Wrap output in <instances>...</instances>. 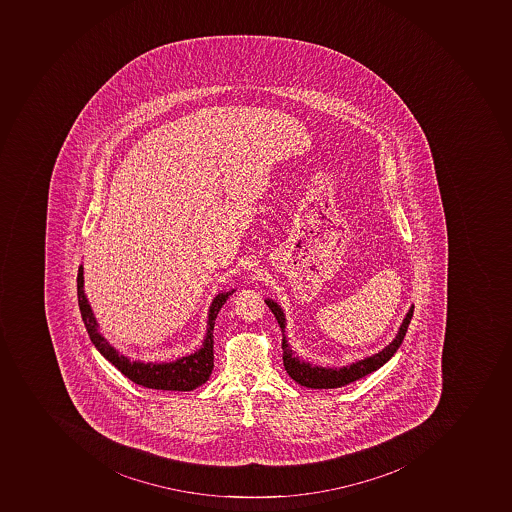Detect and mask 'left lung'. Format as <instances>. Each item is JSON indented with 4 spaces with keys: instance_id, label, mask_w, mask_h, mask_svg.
Segmentation results:
<instances>
[{
    "instance_id": "left-lung-1",
    "label": "left lung",
    "mask_w": 512,
    "mask_h": 512,
    "mask_svg": "<svg viewBox=\"0 0 512 512\" xmlns=\"http://www.w3.org/2000/svg\"><path fill=\"white\" fill-rule=\"evenodd\" d=\"M264 301L269 306V310L274 313L275 319H277V323L282 329V348H284L282 358H284V366L288 376L300 386L311 387V389H335V387L347 386V384L355 383L358 379L365 378L366 374L373 373V371L379 370L381 366L386 365L387 361L394 357V353L399 350L400 345L404 342L408 324L412 321L413 308H415L413 305L408 308L396 337L381 352L374 353L371 357L363 358V360L355 361V363H350V365L334 368V366L311 365L310 361L301 360L288 342L287 331H285L287 319H285L284 310L272 298H266Z\"/></svg>"
}]
</instances>
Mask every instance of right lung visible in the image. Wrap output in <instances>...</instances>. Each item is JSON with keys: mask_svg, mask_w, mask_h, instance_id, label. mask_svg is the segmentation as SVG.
<instances>
[{"mask_svg": "<svg viewBox=\"0 0 512 512\" xmlns=\"http://www.w3.org/2000/svg\"><path fill=\"white\" fill-rule=\"evenodd\" d=\"M235 292H222L215 295L209 306L207 314V329L201 347L194 353L175 361H141L121 355L115 347L110 345L102 332L99 331V323L95 319L86 292H84V267L79 266L78 272V301L81 310L82 321L86 324L87 334L91 337L92 344L104 355L105 360L110 361L116 370L125 374L126 378L139 386L159 391H193L196 387L206 383L214 368V326L215 318L220 308L225 305L228 297Z\"/></svg>", "mask_w": 512, "mask_h": 512, "instance_id": "1", "label": "right lung"}]
</instances>
